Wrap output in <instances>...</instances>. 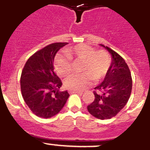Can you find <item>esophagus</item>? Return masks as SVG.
Masks as SVG:
<instances>
[{"label": "esophagus", "instance_id": "obj_1", "mask_svg": "<svg viewBox=\"0 0 150 150\" xmlns=\"http://www.w3.org/2000/svg\"><path fill=\"white\" fill-rule=\"evenodd\" d=\"M69 93L70 94H82V92H81V91H72V90H69Z\"/></svg>", "mask_w": 150, "mask_h": 150}]
</instances>
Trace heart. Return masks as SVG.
Returning a JSON list of instances; mask_svg holds the SVG:
<instances>
[{
	"label": "heart",
	"instance_id": "b5f03b06",
	"mask_svg": "<svg viewBox=\"0 0 150 150\" xmlns=\"http://www.w3.org/2000/svg\"><path fill=\"white\" fill-rule=\"evenodd\" d=\"M66 54L57 55L54 60L55 69L60 76H67L72 69V61H83L81 72L73 74L64 81V86L72 91H82L91 80L99 81L105 76L111 65V59L106 50H95L91 46L80 44L65 50Z\"/></svg>",
	"mask_w": 150,
	"mask_h": 150
}]
</instances>
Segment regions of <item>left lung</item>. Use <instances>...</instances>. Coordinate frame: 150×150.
Wrapping results in <instances>:
<instances>
[{
  "label": "left lung",
  "mask_w": 150,
  "mask_h": 150,
  "mask_svg": "<svg viewBox=\"0 0 150 150\" xmlns=\"http://www.w3.org/2000/svg\"><path fill=\"white\" fill-rule=\"evenodd\" d=\"M105 47L112 56V62L104 81L94 88V100L87 106L88 112L100 120L115 117L125 107L132 91V77L125 61L117 52Z\"/></svg>",
  "instance_id": "1"
}]
</instances>
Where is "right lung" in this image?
<instances>
[{
  "mask_svg": "<svg viewBox=\"0 0 150 150\" xmlns=\"http://www.w3.org/2000/svg\"><path fill=\"white\" fill-rule=\"evenodd\" d=\"M67 42L48 45L36 51L26 62L20 77L23 100L35 115L50 118L62 109L69 97L67 91H60L62 83L54 72L56 53Z\"/></svg>",
  "mask_w": 150,
  "mask_h": 150,
  "instance_id": "obj_1",
  "label": "right lung"
}]
</instances>
